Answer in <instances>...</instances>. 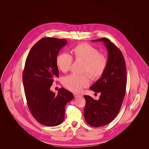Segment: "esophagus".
<instances>
[{
    "label": "esophagus",
    "mask_w": 149,
    "mask_h": 149,
    "mask_svg": "<svg viewBox=\"0 0 149 149\" xmlns=\"http://www.w3.org/2000/svg\"><path fill=\"white\" fill-rule=\"evenodd\" d=\"M74 96L75 98H78L79 97H81V95H79L78 94H76V93H74Z\"/></svg>",
    "instance_id": "1"
}]
</instances>
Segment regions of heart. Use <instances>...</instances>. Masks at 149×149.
<instances>
[{"label": "heart", "mask_w": 149, "mask_h": 149, "mask_svg": "<svg viewBox=\"0 0 149 149\" xmlns=\"http://www.w3.org/2000/svg\"><path fill=\"white\" fill-rule=\"evenodd\" d=\"M72 52L76 60L84 61L83 72H86L93 79L100 78L106 70L108 60L107 57L99 53V50L90 44L81 43L74 46ZM73 58L70 55L61 53L56 57V62L58 69L63 72L70 69ZM63 84L72 92H80L89 85V80L86 75L72 74L64 78Z\"/></svg>", "instance_id": "1"}]
</instances>
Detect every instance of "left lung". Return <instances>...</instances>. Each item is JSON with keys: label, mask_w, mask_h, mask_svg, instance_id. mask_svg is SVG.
<instances>
[{"label": "left lung", "mask_w": 149, "mask_h": 149, "mask_svg": "<svg viewBox=\"0 0 149 149\" xmlns=\"http://www.w3.org/2000/svg\"><path fill=\"white\" fill-rule=\"evenodd\" d=\"M93 41H103L108 52L106 70L90 88L94 92L100 93L99 99L84 96L85 120L90 126L98 127L109 124L119 113L126 94L127 71L123 55L113 43L107 38Z\"/></svg>", "instance_id": "1"}]
</instances>
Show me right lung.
<instances>
[{
    "mask_svg": "<svg viewBox=\"0 0 149 149\" xmlns=\"http://www.w3.org/2000/svg\"><path fill=\"white\" fill-rule=\"evenodd\" d=\"M66 40L45 37L32 47L23 72V83L29 109L40 124L56 126L64 120L66 104L74 98L72 93L60 88L57 95L50 91L59 72L56 59Z\"/></svg>",
    "mask_w": 149,
    "mask_h": 149,
    "instance_id": "obj_1",
    "label": "right lung"
}]
</instances>
